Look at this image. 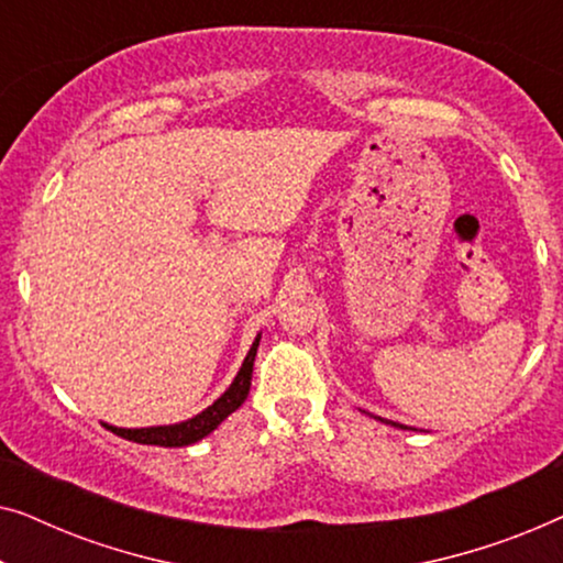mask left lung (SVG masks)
Wrapping results in <instances>:
<instances>
[{"mask_svg": "<svg viewBox=\"0 0 563 563\" xmlns=\"http://www.w3.org/2000/svg\"><path fill=\"white\" fill-rule=\"evenodd\" d=\"M397 428H402V426H397Z\"/></svg>", "mask_w": 563, "mask_h": 563, "instance_id": "1", "label": "left lung"}]
</instances>
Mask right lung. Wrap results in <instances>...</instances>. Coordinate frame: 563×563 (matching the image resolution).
Listing matches in <instances>:
<instances>
[{"instance_id":"1","label":"right lung","mask_w":563,"mask_h":563,"mask_svg":"<svg viewBox=\"0 0 563 563\" xmlns=\"http://www.w3.org/2000/svg\"><path fill=\"white\" fill-rule=\"evenodd\" d=\"M258 341H261V335H256V341H253L249 356H245L243 366H241V372H238L233 384L225 389V395L214 399L207 410L195 415V418L176 422V426H156V428H114V426H107V422H104V428L112 430L114 435L125 438V441L143 443V445H164V449H179V445H191V443L202 441L205 435H210L212 430L218 428L230 412H235L238 407L245 402V397H249L253 361H256Z\"/></svg>"}]
</instances>
